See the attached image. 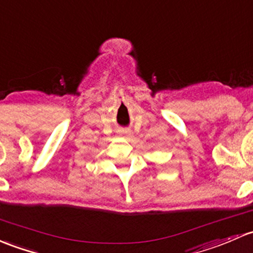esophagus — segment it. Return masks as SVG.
<instances>
[{"instance_id": "34e87169", "label": "esophagus", "mask_w": 253, "mask_h": 253, "mask_svg": "<svg viewBox=\"0 0 253 253\" xmlns=\"http://www.w3.org/2000/svg\"><path fill=\"white\" fill-rule=\"evenodd\" d=\"M120 135H121V137H125V138H128L129 135H131V132H127V131H121V132H120Z\"/></svg>"}]
</instances>
